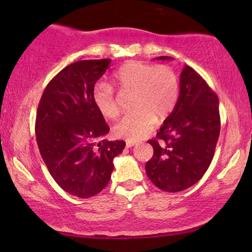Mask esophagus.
I'll list each match as a JSON object with an SVG mask.
<instances>
[{"label": "esophagus", "instance_id": "obj_1", "mask_svg": "<svg viewBox=\"0 0 252 252\" xmlns=\"http://www.w3.org/2000/svg\"><path fill=\"white\" fill-rule=\"evenodd\" d=\"M136 144H137L136 141H130V140H127L126 141V147L127 148H132L134 146H136Z\"/></svg>", "mask_w": 252, "mask_h": 252}]
</instances>
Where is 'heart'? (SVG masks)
<instances>
[{
    "label": "heart",
    "instance_id": "1",
    "mask_svg": "<svg viewBox=\"0 0 252 252\" xmlns=\"http://www.w3.org/2000/svg\"><path fill=\"white\" fill-rule=\"evenodd\" d=\"M112 81L120 91L134 93V110L113 127L117 136L130 141L142 139L153 128L156 118L165 119L177 104L179 82L177 74L168 66L130 61L116 71ZM93 98L103 117L116 119L119 116L120 108L112 87L97 85Z\"/></svg>",
    "mask_w": 252,
    "mask_h": 252
}]
</instances>
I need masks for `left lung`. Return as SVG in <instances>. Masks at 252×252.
Returning a JSON list of instances; mask_svg holds the SVG:
<instances>
[{
  "instance_id": "obj_1",
  "label": "left lung",
  "mask_w": 252,
  "mask_h": 252,
  "mask_svg": "<svg viewBox=\"0 0 252 252\" xmlns=\"http://www.w3.org/2000/svg\"><path fill=\"white\" fill-rule=\"evenodd\" d=\"M219 133L218 96L194 68L186 65L180 74L177 104L156 139L149 141L154 156L147 161L146 172L151 182L168 192L195 185L211 164Z\"/></svg>"
}]
</instances>
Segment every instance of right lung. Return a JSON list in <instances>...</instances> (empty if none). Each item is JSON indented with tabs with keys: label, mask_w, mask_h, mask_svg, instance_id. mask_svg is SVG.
<instances>
[{
	"label": "right lung",
	"mask_w": 252,
	"mask_h": 252,
	"mask_svg": "<svg viewBox=\"0 0 252 252\" xmlns=\"http://www.w3.org/2000/svg\"><path fill=\"white\" fill-rule=\"evenodd\" d=\"M111 60L78 61L63 68L44 89L36 112L35 135L51 177L70 195L92 197L111 179L113 158L125 141L103 140L110 127L96 108V81Z\"/></svg>",
	"instance_id": "1"
}]
</instances>
